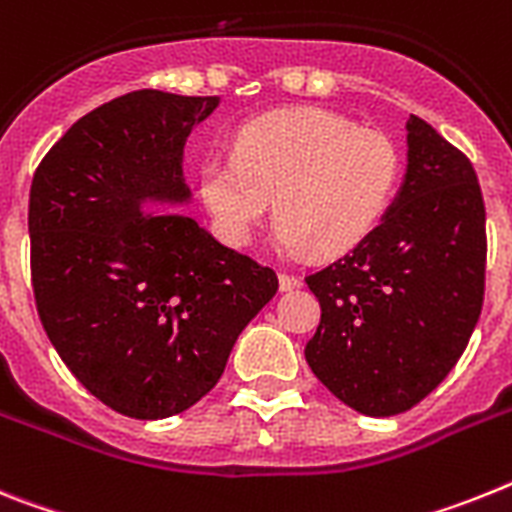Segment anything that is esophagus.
I'll list each match as a JSON object with an SVG mask.
<instances>
[{
	"instance_id": "34e87169",
	"label": "esophagus",
	"mask_w": 512,
	"mask_h": 512,
	"mask_svg": "<svg viewBox=\"0 0 512 512\" xmlns=\"http://www.w3.org/2000/svg\"><path fill=\"white\" fill-rule=\"evenodd\" d=\"M278 286H281V291H293V288L301 286V278H299V275L281 273V275H278Z\"/></svg>"
}]
</instances>
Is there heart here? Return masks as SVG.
<instances>
[{
    "mask_svg": "<svg viewBox=\"0 0 512 512\" xmlns=\"http://www.w3.org/2000/svg\"><path fill=\"white\" fill-rule=\"evenodd\" d=\"M399 175L402 154L386 133L327 110H283L244 123L234 154H208L198 195L213 231L231 247L255 239L275 198V250L335 257L384 221Z\"/></svg>",
    "mask_w": 512,
    "mask_h": 512,
    "instance_id": "obj_1",
    "label": "heart"
}]
</instances>
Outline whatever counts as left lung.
Masks as SVG:
<instances>
[{"instance_id": "left-lung-1", "label": "left lung", "mask_w": 512, "mask_h": 512, "mask_svg": "<svg viewBox=\"0 0 512 512\" xmlns=\"http://www.w3.org/2000/svg\"><path fill=\"white\" fill-rule=\"evenodd\" d=\"M484 201L477 172L417 115L394 203L353 252L306 278L322 319L306 363L368 417L410 410L448 376L484 299Z\"/></svg>"}]
</instances>
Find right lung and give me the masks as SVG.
Masks as SVG:
<instances>
[{"instance_id":"add662e5","label":"right lung","mask_w":512,"mask_h":512,"mask_svg":"<svg viewBox=\"0 0 512 512\" xmlns=\"http://www.w3.org/2000/svg\"><path fill=\"white\" fill-rule=\"evenodd\" d=\"M221 97L139 90L51 146L30 185L43 330L79 384L136 420L193 407L278 278L185 213V141Z\"/></svg>"}]
</instances>
